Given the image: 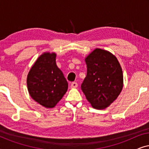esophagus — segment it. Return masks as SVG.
Wrapping results in <instances>:
<instances>
[{
  "label": "esophagus",
  "instance_id": "esophagus-1",
  "mask_svg": "<svg viewBox=\"0 0 149 149\" xmlns=\"http://www.w3.org/2000/svg\"><path fill=\"white\" fill-rule=\"evenodd\" d=\"M70 87L71 88H76V87H78V84H77V82H72L71 83Z\"/></svg>",
  "mask_w": 149,
  "mask_h": 149
}]
</instances>
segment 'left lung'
<instances>
[{"mask_svg":"<svg viewBox=\"0 0 149 149\" xmlns=\"http://www.w3.org/2000/svg\"><path fill=\"white\" fill-rule=\"evenodd\" d=\"M85 62L87 76L81 89L94 109H105L117 98L123 88L121 67L115 56L101 49L93 50Z\"/></svg>","mask_w":149,"mask_h":149,"instance_id":"8db88e82","label":"left lung"}]
</instances>
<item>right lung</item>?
Wrapping results in <instances>:
<instances>
[{"label": "right lung", "mask_w": 149, "mask_h": 149, "mask_svg": "<svg viewBox=\"0 0 149 149\" xmlns=\"http://www.w3.org/2000/svg\"><path fill=\"white\" fill-rule=\"evenodd\" d=\"M56 54L45 53L30 69L27 77L30 96L40 105L53 108L68 89V82L56 63Z\"/></svg>", "instance_id": "1"}]
</instances>
